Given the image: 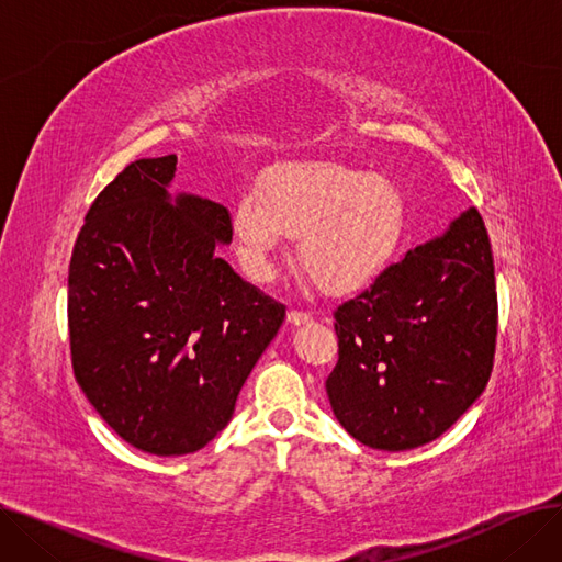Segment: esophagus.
<instances>
[{
    "label": "esophagus",
    "mask_w": 562,
    "mask_h": 562,
    "mask_svg": "<svg viewBox=\"0 0 562 562\" xmlns=\"http://www.w3.org/2000/svg\"><path fill=\"white\" fill-rule=\"evenodd\" d=\"M310 321H312V314L307 312H301V310L286 312V323H291V326H303V323H310Z\"/></svg>",
    "instance_id": "esophagus-1"
}]
</instances>
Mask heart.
Listing matches in <instances>:
<instances>
[{
    "label": "heart",
    "mask_w": 562,
    "mask_h": 562,
    "mask_svg": "<svg viewBox=\"0 0 562 562\" xmlns=\"http://www.w3.org/2000/svg\"><path fill=\"white\" fill-rule=\"evenodd\" d=\"M232 229L257 282L273 278L286 236H301L307 276L330 293H350L394 261L405 236V198L385 175L328 161L291 164L266 175L263 195L241 193Z\"/></svg>",
    "instance_id": "heart-1"
}]
</instances>
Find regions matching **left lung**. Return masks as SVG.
I'll return each mask as SVG.
<instances>
[{
    "mask_svg": "<svg viewBox=\"0 0 562 562\" xmlns=\"http://www.w3.org/2000/svg\"><path fill=\"white\" fill-rule=\"evenodd\" d=\"M335 321L339 360L326 392L337 422L380 451L447 432L483 394L494 362V259L476 206L407 250Z\"/></svg>",
    "mask_w": 562,
    "mask_h": 562,
    "instance_id": "left-lung-1",
    "label": "left lung"
}]
</instances>
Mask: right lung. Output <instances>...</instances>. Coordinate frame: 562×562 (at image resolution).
<instances>
[{
    "instance_id": "right-lung-1",
    "label": "right lung",
    "mask_w": 562,
    "mask_h": 562,
    "mask_svg": "<svg viewBox=\"0 0 562 562\" xmlns=\"http://www.w3.org/2000/svg\"><path fill=\"white\" fill-rule=\"evenodd\" d=\"M177 157L130 164L95 198L70 259L72 369L98 415L153 456L227 426L284 307L232 271L223 204L170 193Z\"/></svg>"
}]
</instances>
